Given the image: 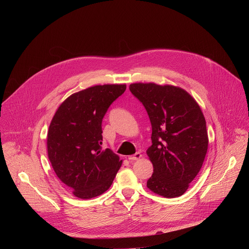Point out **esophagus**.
<instances>
[{"mask_svg":"<svg viewBox=\"0 0 249 249\" xmlns=\"http://www.w3.org/2000/svg\"><path fill=\"white\" fill-rule=\"evenodd\" d=\"M141 158H142V155H141L140 153H136L135 155L130 156V157L128 158V160H131V161H133V160H140Z\"/></svg>","mask_w":249,"mask_h":249,"instance_id":"obj_1","label":"esophagus"}]
</instances>
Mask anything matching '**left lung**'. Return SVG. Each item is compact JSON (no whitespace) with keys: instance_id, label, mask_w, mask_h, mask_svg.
<instances>
[{"instance_id":"8db88e82","label":"left lung","mask_w":249,"mask_h":249,"mask_svg":"<svg viewBox=\"0 0 249 249\" xmlns=\"http://www.w3.org/2000/svg\"><path fill=\"white\" fill-rule=\"evenodd\" d=\"M129 89L145 106L152 124V146L147 155L154 172L147 187L166 198L179 197L200 171L208 150L200 106L178 87L137 83Z\"/></svg>"}]
</instances>
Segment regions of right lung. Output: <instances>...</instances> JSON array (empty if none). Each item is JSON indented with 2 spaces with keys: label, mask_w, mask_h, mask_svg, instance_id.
I'll return each instance as SVG.
<instances>
[{
  "label": "right lung",
  "mask_w": 249,
  "mask_h": 249,
  "mask_svg": "<svg viewBox=\"0 0 249 249\" xmlns=\"http://www.w3.org/2000/svg\"><path fill=\"white\" fill-rule=\"evenodd\" d=\"M126 85L94 86L70 95L57 109L47 134V152L62 184L81 199L107 190L122 160L102 150V119Z\"/></svg>",
  "instance_id": "1"
}]
</instances>
